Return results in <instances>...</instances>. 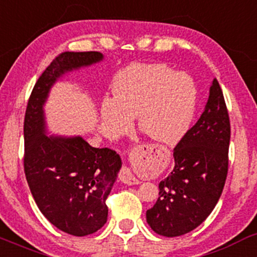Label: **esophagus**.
Masks as SVG:
<instances>
[{
    "label": "esophagus",
    "mask_w": 257,
    "mask_h": 257,
    "mask_svg": "<svg viewBox=\"0 0 257 257\" xmlns=\"http://www.w3.org/2000/svg\"><path fill=\"white\" fill-rule=\"evenodd\" d=\"M120 180L126 184H138V183H141L140 181H138L137 178L135 177L134 174H132V171L128 169L127 166H123L122 169H121Z\"/></svg>",
    "instance_id": "34e87169"
}]
</instances>
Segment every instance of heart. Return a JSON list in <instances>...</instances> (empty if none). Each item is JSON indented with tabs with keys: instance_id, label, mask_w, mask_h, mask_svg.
I'll list each match as a JSON object with an SVG mask.
<instances>
[{
	"instance_id": "b5f03b06",
	"label": "heart",
	"mask_w": 257,
	"mask_h": 257,
	"mask_svg": "<svg viewBox=\"0 0 257 257\" xmlns=\"http://www.w3.org/2000/svg\"><path fill=\"white\" fill-rule=\"evenodd\" d=\"M113 99L102 103V120L113 136L138 126L158 142L175 144L184 136L195 110L197 92L192 80L165 64H132L111 83Z\"/></svg>"
}]
</instances>
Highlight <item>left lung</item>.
Wrapping results in <instances>:
<instances>
[{
	"instance_id": "left-lung-1",
	"label": "left lung",
	"mask_w": 257,
	"mask_h": 257,
	"mask_svg": "<svg viewBox=\"0 0 257 257\" xmlns=\"http://www.w3.org/2000/svg\"><path fill=\"white\" fill-rule=\"evenodd\" d=\"M230 123L220 83L193 127L174 149L175 167L159 183V198L147 210L151 228L164 237H180L203 223L223 191L228 172Z\"/></svg>"
}]
</instances>
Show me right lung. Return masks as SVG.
Returning <instances> with one entry per match:
<instances>
[{
  "label": "right lung",
  "instance_id": "1",
  "mask_svg": "<svg viewBox=\"0 0 257 257\" xmlns=\"http://www.w3.org/2000/svg\"><path fill=\"white\" fill-rule=\"evenodd\" d=\"M103 59L99 52H63L39 77L24 119V171L40 211L57 228L92 234L108 217L105 201L121 167L113 149L94 148L81 137H47L42 105L51 86L66 71Z\"/></svg>",
  "mask_w": 257,
  "mask_h": 257
}]
</instances>
